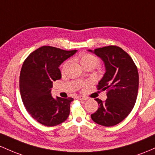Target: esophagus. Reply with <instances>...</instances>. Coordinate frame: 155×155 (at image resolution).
Returning a JSON list of instances; mask_svg holds the SVG:
<instances>
[{
  "label": "esophagus",
  "mask_w": 155,
  "mask_h": 155,
  "mask_svg": "<svg viewBox=\"0 0 155 155\" xmlns=\"http://www.w3.org/2000/svg\"><path fill=\"white\" fill-rule=\"evenodd\" d=\"M77 100H86L87 99L86 97H83L82 96H78L77 97Z\"/></svg>",
  "instance_id": "obj_1"
}]
</instances>
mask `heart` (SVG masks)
Wrapping results in <instances>:
<instances>
[{
    "label": "heart",
    "mask_w": 155,
    "mask_h": 155,
    "mask_svg": "<svg viewBox=\"0 0 155 155\" xmlns=\"http://www.w3.org/2000/svg\"><path fill=\"white\" fill-rule=\"evenodd\" d=\"M81 64L82 65V67L84 65H86V64H91V65H93L95 67L96 66L99 65L100 61H99V59L95 55L89 54V53H83L81 56ZM67 66V62H66V63L63 64V66H62V72H64Z\"/></svg>",
    "instance_id": "obj_1"
}]
</instances>
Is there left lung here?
Instances as JSON below:
<instances>
[{"label": "left lung", "instance_id": "1", "mask_svg": "<svg viewBox=\"0 0 155 155\" xmlns=\"http://www.w3.org/2000/svg\"><path fill=\"white\" fill-rule=\"evenodd\" d=\"M102 59L105 72L98 83V89L107 90V100L96 99L99 107L91 114L92 120L105 127L119 124L133 110L138 91V69L124 50L117 46H107L88 50Z\"/></svg>", "mask_w": 155, "mask_h": 155}]
</instances>
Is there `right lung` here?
I'll list each match as a JSON object with an SVG mask.
<instances>
[{"label":"right lung","instance_id":"right-lung-1","mask_svg":"<svg viewBox=\"0 0 155 155\" xmlns=\"http://www.w3.org/2000/svg\"><path fill=\"white\" fill-rule=\"evenodd\" d=\"M77 52L43 46L31 53L20 71V91L28 114L40 124L53 127L64 122L69 115L72 98L53 97V81L61 79L58 67Z\"/></svg>","mask_w":155,"mask_h":155}]
</instances>
